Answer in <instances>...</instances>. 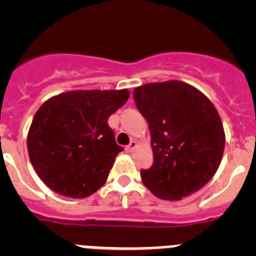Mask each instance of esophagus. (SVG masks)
Here are the masks:
<instances>
[{"label": "esophagus", "mask_w": 256, "mask_h": 256, "mask_svg": "<svg viewBox=\"0 0 256 256\" xmlns=\"http://www.w3.org/2000/svg\"><path fill=\"white\" fill-rule=\"evenodd\" d=\"M136 148H137V142H136V141H130V144H128V146H126V150L128 151V152H130V151L134 150Z\"/></svg>", "instance_id": "obj_1"}]
</instances>
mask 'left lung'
<instances>
[{"label": "left lung", "instance_id": "1", "mask_svg": "<svg viewBox=\"0 0 256 256\" xmlns=\"http://www.w3.org/2000/svg\"><path fill=\"white\" fill-rule=\"evenodd\" d=\"M150 128L154 164L141 170L156 198L182 200L209 182L226 144L223 123L212 101L180 80L148 83L133 91Z\"/></svg>", "mask_w": 256, "mask_h": 256}]
</instances>
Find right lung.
<instances>
[{
	"label": "right lung",
	"instance_id": "right-lung-1",
	"mask_svg": "<svg viewBox=\"0 0 256 256\" xmlns=\"http://www.w3.org/2000/svg\"><path fill=\"white\" fill-rule=\"evenodd\" d=\"M128 98V90H76L42 104L32 120L26 146L44 184L73 198H87L105 184L123 151L108 119Z\"/></svg>",
	"mask_w": 256,
	"mask_h": 256
}]
</instances>
